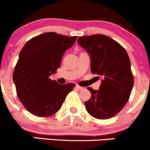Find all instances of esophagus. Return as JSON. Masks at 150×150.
<instances>
[{
    "instance_id": "1",
    "label": "esophagus",
    "mask_w": 150,
    "mask_h": 150,
    "mask_svg": "<svg viewBox=\"0 0 150 150\" xmlns=\"http://www.w3.org/2000/svg\"><path fill=\"white\" fill-rule=\"evenodd\" d=\"M76 88L77 90H83V89H84V87H81V86H79V85H76Z\"/></svg>"
}]
</instances>
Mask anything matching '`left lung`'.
Segmentation results:
<instances>
[{
	"instance_id": "left-lung-1",
	"label": "left lung",
	"mask_w": 150,
	"mask_h": 150,
	"mask_svg": "<svg viewBox=\"0 0 150 150\" xmlns=\"http://www.w3.org/2000/svg\"><path fill=\"white\" fill-rule=\"evenodd\" d=\"M79 44L90 54L91 72L102 79L98 90L88 87L91 98L84 103L93 117L106 120L117 115L128 101L134 79L127 52L107 35L79 37Z\"/></svg>"
}]
</instances>
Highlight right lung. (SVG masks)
Instances as JSON below:
<instances>
[{"label":"right lung","instance_id":"right-lung-1","mask_svg":"<svg viewBox=\"0 0 150 150\" xmlns=\"http://www.w3.org/2000/svg\"><path fill=\"white\" fill-rule=\"evenodd\" d=\"M76 38L45 33L27 41L20 51L13 80L19 100L32 115L47 117L57 113L75 87L74 83L58 84L50 76L60 67L65 51Z\"/></svg>","mask_w":150,"mask_h":150}]
</instances>
